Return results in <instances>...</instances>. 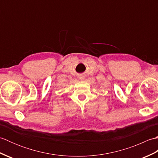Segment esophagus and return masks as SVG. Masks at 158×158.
I'll use <instances>...</instances> for the list:
<instances>
[{"label":"esophagus","mask_w":158,"mask_h":158,"mask_svg":"<svg viewBox=\"0 0 158 158\" xmlns=\"http://www.w3.org/2000/svg\"><path fill=\"white\" fill-rule=\"evenodd\" d=\"M79 78L80 79H83V77L81 76V75H80V76H79Z\"/></svg>","instance_id":"34e87169"}]
</instances>
